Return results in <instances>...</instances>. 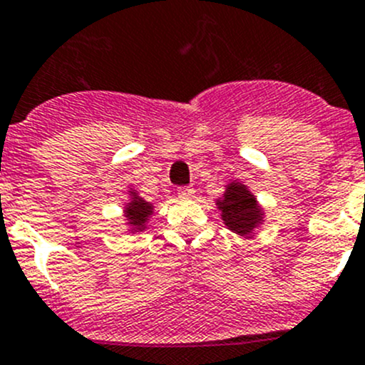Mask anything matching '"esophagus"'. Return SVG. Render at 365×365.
I'll return each mask as SVG.
<instances>
[{
	"label": "esophagus",
	"mask_w": 365,
	"mask_h": 365,
	"mask_svg": "<svg viewBox=\"0 0 365 365\" xmlns=\"http://www.w3.org/2000/svg\"><path fill=\"white\" fill-rule=\"evenodd\" d=\"M178 197L180 200H192L194 197V189L192 187H180L178 189Z\"/></svg>",
	"instance_id": "1"
}]
</instances>
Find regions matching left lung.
<instances>
[{
    "mask_svg": "<svg viewBox=\"0 0 365 365\" xmlns=\"http://www.w3.org/2000/svg\"><path fill=\"white\" fill-rule=\"evenodd\" d=\"M217 208L222 212V220L233 233L249 237L263 222V208L257 205L256 197L247 185L231 182L226 185V192L217 200Z\"/></svg>",
    "mask_w": 365,
    "mask_h": 365,
    "instance_id": "1",
    "label": "left lung"
}]
</instances>
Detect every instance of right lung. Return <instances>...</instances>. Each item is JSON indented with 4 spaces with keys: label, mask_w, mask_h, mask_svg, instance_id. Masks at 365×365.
I'll use <instances>...</instances> for the list:
<instances>
[{
    "label": "right lung",
    "mask_w": 365,
    "mask_h": 365,
    "mask_svg": "<svg viewBox=\"0 0 365 365\" xmlns=\"http://www.w3.org/2000/svg\"><path fill=\"white\" fill-rule=\"evenodd\" d=\"M130 201L125 205V219L130 226V233H138V231H145L146 224H148L150 215L153 213V205L143 200L135 190H128Z\"/></svg>",
    "instance_id": "1"
}]
</instances>
